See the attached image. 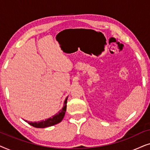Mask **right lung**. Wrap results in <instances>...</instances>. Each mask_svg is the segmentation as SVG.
<instances>
[{"instance_id": "right-lung-1", "label": "right lung", "mask_w": 150, "mask_h": 150, "mask_svg": "<svg viewBox=\"0 0 150 150\" xmlns=\"http://www.w3.org/2000/svg\"><path fill=\"white\" fill-rule=\"evenodd\" d=\"M67 98L65 99L64 102V106L61 110L57 112V114H55L54 116H52V117H50L47 120L41 121V122H29L28 121H25V122H28V124L31 125L32 126L35 127V128H46V127L52 126H54L55 124H59L61 121L63 120V117H64L65 111H66V107H67Z\"/></svg>"}]
</instances>
